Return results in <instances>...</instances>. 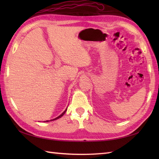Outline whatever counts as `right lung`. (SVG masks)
Wrapping results in <instances>:
<instances>
[{
  "mask_svg": "<svg viewBox=\"0 0 159 159\" xmlns=\"http://www.w3.org/2000/svg\"><path fill=\"white\" fill-rule=\"evenodd\" d=\"M67 109L65 110V111H63V112L61 113V114L60 115V116H59L58 117H57L56 118H55V119H52V120H46V121H43V122H48V121H54V120H57V119H59V118L60 117H61L63 116V115L64 114H65L66 113V111H67Z\"/></svg>",
  "mask_w": 159,
  "mask_h": 159,
  "instance_id": "1",
  "label": "right lung"
}]
</instances>
